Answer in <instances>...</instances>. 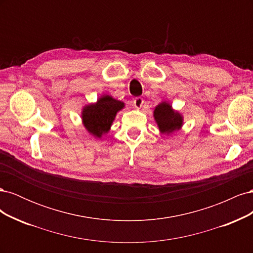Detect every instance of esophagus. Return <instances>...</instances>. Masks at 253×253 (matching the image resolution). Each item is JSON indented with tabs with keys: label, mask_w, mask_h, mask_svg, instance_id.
Listing matches in <instances>:
<instances>
[{
	"label": "esophagus",
	"mask_w": 253,
	"mask_h": 253,
	"mask_svg": "<svg viewBox=\"0 0 253 253\" xmlns=\"http://www.w3.org/2000/svg\"><path fill=\"white\" fill-rule=\"evenodd\" d=\"M143 99L141 98V97H136L135 99H134V101H133V103H134V106L136 109H140L141 106L143 105Z\"/></svg>",
	"instance_id": "obj_1"
}]
</instances>
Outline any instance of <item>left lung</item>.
Masks as SVG:
<instances>
[{"label": "left lung", "mask_w": 253, "mask_h": 253, "mask_svg": "<svg viewBox=\"0 0 253 253\" xmlns=\"http://www.w3.org/2000/svg\"><path fill=\"white\" fill-rule=\"evenodd\" d=\"M154 117L162 133L169 134L175 129H179L182 125V118L178 113L172 110V106L163 102L158 104L154 111Z\"/></svg>", "instance_id": "obj_1"}]
</instances>
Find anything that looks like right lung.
<instances>
[{
	"label": "right lung",
	"instance_id": "add662e5",
	"mask_svg": "<svg viewBox=\"0 0 253 253\" xmlns=\"http://www.w3.org/2000/svg\"><path fill=\"white\" fill-rule=\"evenodd\" d=\"M125 104L110 96H103L96 104L87 105L82 112L83 125L87 131L94 136L101 137L108 133L112 122L119 110Z\"/></svg>",
	"mask_w": 253,
	"mask_h": 253
}]
</instances>
